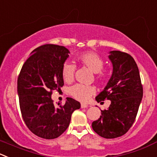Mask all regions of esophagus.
I'll use <instances>...</instances> for the list:
<instances>
[{
    "label": "esophagus",
    "mask_w": 157,
    "mask_h": 157,
    "mask_svg": "<svg viewBox=\"0 0 157 157\" xmlns=\"http://www.w3.org/2000/svg\"><path fill=\"white\" fill-rule=\"evenodd\" d=\"M88 106L87 104L86 103H81V108H86Z\"/></svg>",
    "instance_id": "34e87169"
}]
</instances>
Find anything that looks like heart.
I'll return each mask as SVG.
<instances>
[{"label":"heart","mask_w":157,"mask_h":157,"mask_svg":"<svg viewBox=\"0 0 157 157\" xmlns=\"http://www.w3.org/2000/svg\"><path fill=\"white\" fill-rule=\"evenodd\" d=\"M77 60L80 64L89 68L91 71L97 74V80H101L104 77V74L102 72L103 67V60L95 52L87 51L77 56ZM75 67L70 62H66L61 69V74L63 80L67 83H71L74 78ZM69 93L72 97L80 101H86L95 93V88L93 86H86L83 84H75L71 86Z\"/></svg>","instance_id":"1"}]
</instances>
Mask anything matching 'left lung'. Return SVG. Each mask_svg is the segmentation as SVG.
Listing matches in <instances>:
<instances>
[{
	"label": "left lung",
	"mask_w": 157,
	"mask_h": 157,
	"mask_svg": "<svg viewBox=\"0 0 157 157\" xmlns=\"http://www.w3.org/2000/svg\"><path fill=\"white\" fill-rule=\"evenodd\" d=\"M113 74L104 90L96 97L97 102L110 100L109 108L92 123L99 136L113 139L125 134L136 119L143 97V86L139 69L134 59L127 53H109Z\"/></svg>",
	"instance_id": "left-lung-1"
}]
</instances>
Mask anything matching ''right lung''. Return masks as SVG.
Segmentation results:
<instances>
[{
  "label": "right lung",
  "mask_w": 157,
  "mask_h": 157,
  "mask_svg": "<svg viewBox=\"0 0 157 157\" xmlns=\"http://www.w3.org/2000/svg\"><path fill=\"white\" fill-rule=\"evenodd\" d=\"M70 51L63 46L44 44L33 50L17 79L20 108L29 130L47 140L60 136L69 127L71 115L80 103L67 97L56 107L51 95L63 86L61 69ZM60 105V104H58Z\"/></svg>",
  "instance_id": "obj_1"
}]
</instances>
